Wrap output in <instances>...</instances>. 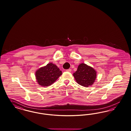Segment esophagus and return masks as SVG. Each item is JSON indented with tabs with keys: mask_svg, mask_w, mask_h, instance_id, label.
Instances as JSON below:
<instances>
[{
	"mask_svg": "<svg viewBox=\"0 0 131 131\" xmlns=\"http://www.w3.org/2000/svg\"><path fill=\"white\" fill-rule=\"evenodd\" d=\"M66 71H67V72H71L72 70H71V69H69L66 70Z\"/></svg>",
	"mask_w": 131,
	"mask_h": 131,
	"instance_id": "1",
	"label": "esophagus"
}]
</instances>
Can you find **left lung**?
Wrapping results in <instances>:
<instances>
[{"label":"left lung","instance_id":"left-lung-1","mask_svg":"<svg viewBox=\"0 0 131 131\" xmlns=\"http://www.w3.org/2000/svg\"><path fill=\"white\" fill-rule=\"evenodd\" d=\"M73 76L78 84L89 87L95 82L97 72L92 67L85 63H81L78 66L77 70L73 73Z\"/></svg>","mask_w":131,"mask_h":131}]
</instances>
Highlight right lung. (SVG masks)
Segmentation results:
<instances>
[{
	"mask_svg": "<svg viewBox=\"0 0 131 131\" xmlns=\"http://www.w3.org/2000/svg\"><path fill=\"white\" fill-rule=\"evenodd\" d=\"M62 74L58 66L49 63L37 70L35 72L36 80L41 86H48L54 83Z\"/></svg>",
	"mask_w": 131,
	"mask_h": 131,
	"instance_id": "right-lung-1",
	"label": "right lung"
}]
</instances>
